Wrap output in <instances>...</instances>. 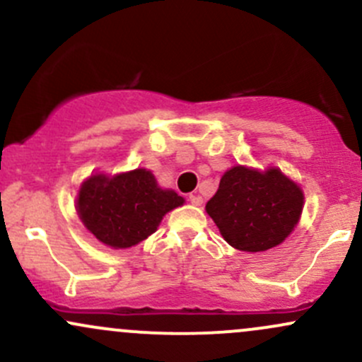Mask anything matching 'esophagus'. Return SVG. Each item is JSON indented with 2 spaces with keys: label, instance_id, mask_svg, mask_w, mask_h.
<instances>
[{
  "label": "esophagus",
  "instance_id": "1",
  "mask_svg": "<svg viewBox=\"0 0 362 362\" xmlns=\"http://www.w3.org/2000/svg\"><path fill=\"white\" fill-rule=\"evenodd\" d=\"M189 201L192 202L194 206H202V197L199 196V194H190Z\"/></svg>",
  "mask_w": 362,
  "mask_h": 362
}]
</instances>
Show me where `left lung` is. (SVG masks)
Here are the masks:
<instances>
[{"label":"left lung","instance_id":"1","mask_svg":"<svg viewBox=\"0 0 362 362\" xmlns=\"http://www.w3.org/2000/svg\"><path fill=\"white\" fill-rule=\"evenodd\" d=\"M304 208V192L276 166H232L206 204L221 237L244 252L276 247L293 232Z\"/></svg>","mask_w":362,"mask_h":362}]
</instances>
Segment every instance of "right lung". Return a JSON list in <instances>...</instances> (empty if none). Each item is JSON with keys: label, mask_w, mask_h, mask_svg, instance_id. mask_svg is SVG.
I'll return each instance as SVG.
<instances>
[{"label": "right lung", "mask_w": 362, "mask_h": 362, "mask_svg": "<svg viewBox=\"0 0 362 362\" xmlns=\"http://www.w3.org/2000/svg\"><path fill=\"white\" fill-rule=\"evenodd\" d=\"M184 202L175 190L161 189L151 170L136 168L117 175H90L81 184L75 209L99 242L127 249L148 239L163 216Z\"/></svg>", "instance_id": "right-lung-1"}]
</instances>
